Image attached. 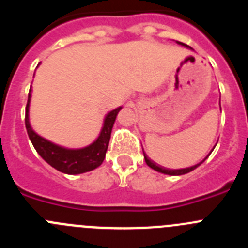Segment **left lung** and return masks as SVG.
Listing matches in <instances>:
<instances>
[{
    "label": "left lung",
    "instance_id": "left-lung-1",
    "mask_svg": "<svg viewBox=\"0 0 248 248\" xmlns=\"http://www.w3.org/2000/svg\"><path fill=\"white\" fill-rule=\"evenodd\" d=\"M177 43H179V45H181V46H185V47H189V46L185 45V43H183V42H177ZM144 159H145V163L148 164V166H150L151 169H154V170H156V171L163 172V174H168V175H184V174H187V172H190V171H192V170H195V169L198 168L199 165H201V164H202V161H203V160H202V161H201L200 164H196V165L191 166V168L177 169V170H172V169H165V168H163V166L156 165V163H154L153 160H150L148 156H146L145 153H144Z\"/></svg>",
    "mask_w": 248,
    "mask_h": 248
}]
</instances>
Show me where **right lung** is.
Listing matches in <instances>:
<instances>
[{
    "mask_svg": "<svg viewBox=\"0 0 248 248\" xmlns=\"http://www.w3.org/2000/svg\"><path fill=\"white\" fill-rule=\"evenodd\" d=\"M30 100L31 89L30 94H28L27 105H26V129H27V134L32 144H33L34 149L42 156L43 160H46L50 166H53L58 171L69 175L83 174V172L91 171V170H94L95 168L102 165L103 160L105 157V153H107V149H108L109 145L114 122H115V118H117L122 107L114 109V110L109 111L107 114L102 131H100L98 139L93 144H91L87 148L72 150V149H65L50 143L48 140L43 139L42 137L37 135L32 130L30 125V119H28Z\"/></svg>",
    "mask_w": 248,
    "mask_h": 248,
    "instance_id": "1",
    "label": "right lung"
}]
</instances>
